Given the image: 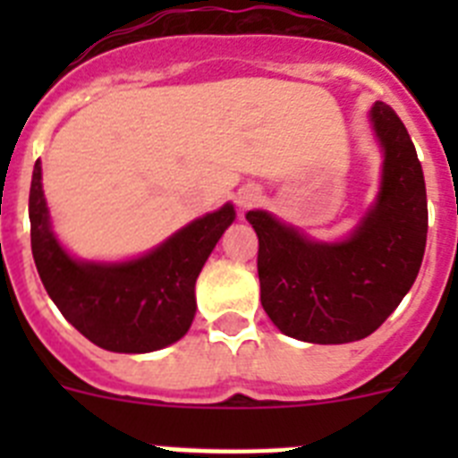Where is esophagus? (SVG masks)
<instances>
[{"label":"esophagus","mask_w":458,"mask_h":458,"mask_svg":"<svg viewBox=\"0 0 458 458\" xmlns=\"http://www.w3.org/2000/svg\"><path fill=\"white\" fill-rule=\"evenodd\" d=\"M259 201V190L257 188H242L238 190V206L241 208H250V206H254Z\"/></svg>","instance_id":"34e87169"}]
</instances>
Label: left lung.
I'll return each mask as SVG.
<instances>
[{"mask_svg": "<svg viewBox=\"0 0 458 458\" xmlns=\"http://www.w3.org/2000/svg\"><path fill=\"white\" fill-rule=\"evenodd\" d=\"M386 163L376 206L349 241H307L264 210L259 236L261 305L284 335L311 344L369 337L412 286L427 248V188L406 125L386 103L371 107Z\"/></svg>", "mask_w": 458, "mask_h": 458, "instance_id": "obj_1", "label": "left lung"}]
</instances>
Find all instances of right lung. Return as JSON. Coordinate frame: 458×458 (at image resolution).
Wrapping results in <instances>:
<instances>
[{
	"instance_id": "1",
	"label": "right lung",
	"mask_w": 458,
	"mask_h": 458,
	"mask_svg": "<svg viewBox=\"0 0 458 458\" xmlns=\"http://www.w3.org/2000/svg\"><path fill=\"white\" fill-rule=\"evenodd\" d=\"M233 216L226 204L128 264H80L50 232L40 160L31 176V254L40 282L72 327L114 353H151L188 333L197 310L194 282Z\"/></svg>"
}]
</instances>
